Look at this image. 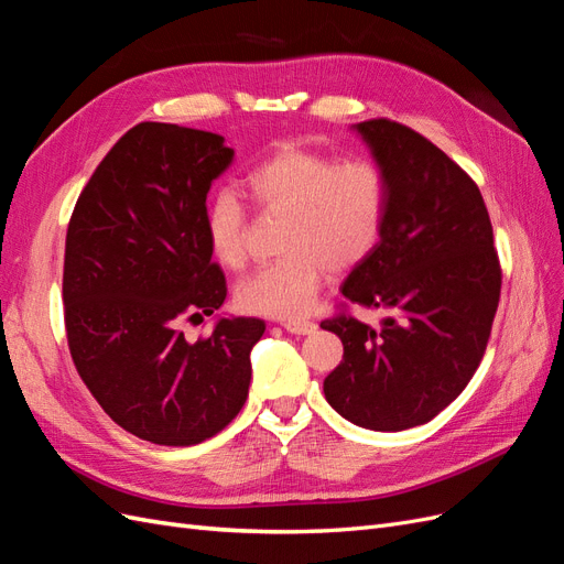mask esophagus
<instances>
[{"label": "esophagus", "mask_w": 564, "mask_h": 564, "mask_svg": "<svg viewBox=\"0 0 564 564\" xmlns=\"http://www.w3.org/2000/svg\"><path fill=\"white\" fill-rule=\"evenodd\" d=\"M282 327H284L289 334L305 336V334H313V332L317 329V324L311 322V319H286V322H282Z\"/></svg>", "instance_id": "34e87169"}]
</instances>
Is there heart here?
Wrapping results in <instances>:
<instances>
[{
	"label": "heart",
	"mask_w": 564,
	"mask_h": 564,
	"mask_svg": "<svg viewBox=\"0 0 564 564\" xmlns=\"http://www.w3.org/2000/svg\"><path fill=\"white\" fill-rule=\"evenodd\" d=\"M253 202L268 214H289L282 259L253 270L237 284L245 313L296 319L311 311L327 268L344 272L362 263L379 245L388 181L369 158L338 160L305 148H282L245 178ZM204 237L214 259L230 270L247 263L249 212L228 187L204 207Z\"/></svg>",
	"instance_id": "obj_1"
}]
</instances>
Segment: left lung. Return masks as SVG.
<instances>
[{"label":"left lung","mask_w":564,"mask_h":564,"mask_svg":"<svg viewBox=\"0 0 564 564\" xmlns=\"http://www.w3.org/2000/svg\"><path fill=\"white\" fill-rule=\"evenodd\" d=\"M388 181L379 245L344 284L348 302L390 310L381 330L347 303L322 319L344 344L324 398L369 431H404L454 402L482 362L501 296V263L477 183L419 131L357 124Z\"/></svg>","instance_id":"8db88e82"}]
</instances>
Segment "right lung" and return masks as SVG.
I'll list each match as a JSON object with an SVG mask.
<instances>
[{
  "instance_id": "1",
  "label": "right lung",
  "mask_w": 564,
  "mask_h": 564,
  "mask_svg": "<svg viewBox=\"0 0 564 564\" xmlns=\"http://www.w3.org/2000/svg\"><path fill=\"white\" fill-rule=\"evenodd\" d=\"M232 162L224 135L141 122L84 185L65 235L63 317L84 386L127 433L191 447L240 414L256 317H224L185 338L226 301L204 237L212 181Z\"/></svg>"
}]
</instances>
